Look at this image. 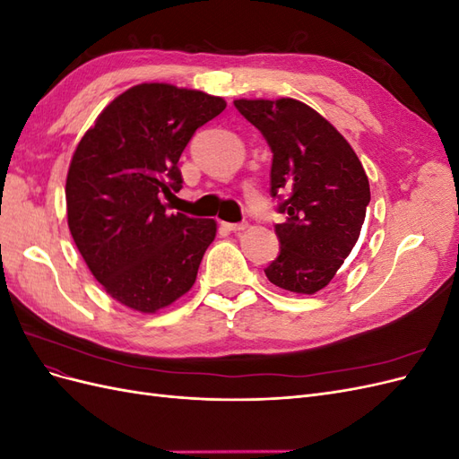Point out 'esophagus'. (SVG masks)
Returning a JSON list of instances; mask_svg holds the SVG:
<instances>
[{"label":"esophagus","mask_w":459,"mask_h":459,"mask_svg":"<svg viewBox=\"0 0 459 459\" xmlns=\"http://www.w3.org/2000/svg\"><path fill=\"white\" fill-rule=\"evenodd\" d=\"M230 231H243L248 224H247V221L243 220V221H238V224H230V221H226V224H224Z\"/></svg>","instance_id":"obj_1"}]
</instances>
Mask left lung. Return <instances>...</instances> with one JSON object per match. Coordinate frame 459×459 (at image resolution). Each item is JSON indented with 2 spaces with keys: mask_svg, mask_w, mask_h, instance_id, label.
<instances>
[{
  "mask_svg": "<svg viewBox=\"0 0 459 459\" xmlns=\"http://www.w3.org/2000/svg\"><path fill=\"white\" fill-rule=\"evenodd\" d=\"M233 105L273 152L270 193L280 199L277 212L287 214L283 224H275L281 251L264 272L290 293L314 295L335 277L362 231L371 199L364 166L333 124L308 105L290 97Z\"/></svg>",
  "mask_w": 459,
  "mask_h": 459,
  "instance_id": "obj_1",
  "label": "left lung"
}]
</instances>
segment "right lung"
Segmentation results:
<instances>
[{
  "label": "right lung",
  "mask_w": 459,
  "mask_h": 459,
  "mask_svg": "<svg viewBox=\"0 0 459 459\" xmlns=\"http://www.w3.org/2000/svg\"><path fill=\"white\" fill-rule=\"evenodd\" d=\"M221 97L170 84L120 93L82 137L66 176L68 230L90 272L132 310L152 314L193 287L216 238L212 218L169 214L182 189L178 160Z\"/></svg>",
  "instance_id": "add662e5"
}]
</instances>
